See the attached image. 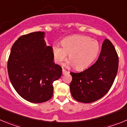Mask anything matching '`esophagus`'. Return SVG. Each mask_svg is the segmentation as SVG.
Segmentation results:
<instances>
[{"label":"esophagus","mask_w":127,"mask_h":127,"mask_svg":"<svg viewBox=\"0 0 127 127\" xmlns=\"http://www.w3.org/2000/svg\"><path fill=\"white\" fill-rule=\"evenodd\" d=\"M69 73V72L67 71V70H65V69H62V74H68Z\"/></svg>","instance_id":"obj_1"}]
</instances>
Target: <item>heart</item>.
Listing matches in <instances>:
<instances>
[{"mask_svg": "<svg viewBox=\"0 0 127 127\" xmlns=\"http://www.w3.org/2000/svg\"><path fill=\"white\" fill-rule=\"evenodd\" d=\"M61 46H53L54 58L57 63L62 62L67 54L70 60L69 65H74L77 70L89 66L98 55L100 50L98 42L90 37L76 35L69 37L61 42Z\"/></svg>", "mask_w": 127, "mask_h": 127, "instance_id": "1", "label": "heart"}]
</instances>
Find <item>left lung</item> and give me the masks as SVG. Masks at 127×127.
I'll return each mask as SVG.
<instances>
[{
	"mask_svg": "<svg viewBox=\"0 0 127 127\" xmlns=\"http://www.w3.org/2000/svg\"><path fill=\"white\" fill-rule=\"evenodd\" d=\"M118 57L111 42L105 39L96 62L86 70L70 72L72 96L80 102L91 103L101 98L111 88L117 74Z\"/></svg>",
	"mask_w": 127,
	"mask_h": 127,
	"instance_id": "obj_1",
	"label": "left lung"
}]
</instances>
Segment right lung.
<instances>
[{"mask_svg":"<svg viewBox=\"0 0 127 127\" xmlns=\"http://www.w3.org/2000/svg\"><path fill=\"white\" fill-rule=\"evenodd\" d=\"M43 32L23 35L11 48L7 62L11 83L19 95L33 103L52 97L53 83L61 77L62 69L53 62L52 47L47 46Z\"/></svg>","mask_w":127,"mask_h":127,"instance_id":"right-lung-1","label":"right lung"}]
</instances>
